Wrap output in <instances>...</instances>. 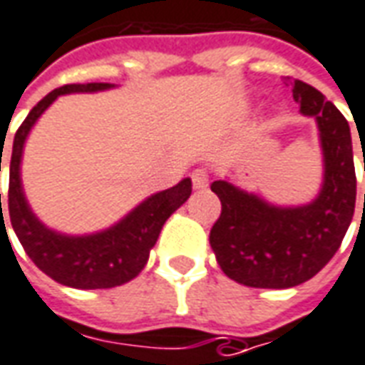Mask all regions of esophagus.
Masks as SVG:
<instances>
[{
    "instance_id": "34e87169",
    "label": "esophagus",
    "mask_w": 365,
    "mask_h": 365,
    "mask_svg": "<svg viewBox=\"0 0 365 365\" xmlns=\"http://www.w3.org/2000/svg\"><path fill=\"white\" fill-rule=\"evenodd\" d=\"M191 182H193V187L195 190H205L209 185V174L205 168H197L193 174H191Z\"/></svg>"
}]
</instances>
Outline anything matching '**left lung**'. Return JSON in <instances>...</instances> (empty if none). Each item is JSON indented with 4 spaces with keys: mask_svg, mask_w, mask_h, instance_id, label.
Instances as JSON below:
<instances>
[{
    "mask_svg": "<svg viewBox=\"0 0 365 365\" xmlns=\"http://www.w3.org/2000/svg\"><path fill=\"white\" fill-rule=\"evenodd\" d=\"M292 94L300 114L314 118L322 148L324 174L314 200L277 205L231 180L211 183L221 215L211 227L209 245L221 271L253 289H290L322 271L340 249L356 207L348 120L314 86L294 81Z\"/></svg>",
    "mask_w": 365,
    "mask_h": 365,
    "instance_id": "left-lung-1",
    "label": "left lung"
}]
</instances>
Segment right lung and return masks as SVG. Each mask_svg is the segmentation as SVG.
Masks as SVG:
<instances>
[{
	"label": "right lung",
	"instance_id": "1",
	"mask_svg": "<svg viewBox=\"0 0 365 365\" xmlns=\"http://www.w3.org/2000/svg\"><path fill=\"white\" fill-rule=\"evenodd\" d=\"M108 88H114V85L86 83V85H65L55 88L43 101H39L37 106H33V110L23 120L15 134L14 152L9 160L7 207H9V219L15 235L23 245L25 253L29 255V259L41 271L53 280L73 289H112L138 277L140 271L146 267L150 251L156 245L168 217L175 209L182 207L191 195V180L183 178L174 187L152 193L150 197L140 201L136 207L130 209L114 225L85 235H68L55 231L33 213L23 191L21 160L23 148L35 122L63 94L101 93ZM4 225L5 221L1 213V227Z\"/></svg>",
	"mask_w": 365,
	"mask_h": 365
}]
</instances>
